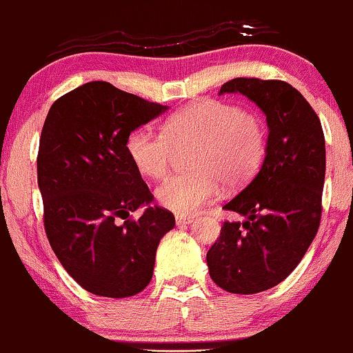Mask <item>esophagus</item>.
<instances>
[{
    "instance_id": "34e87169",
    "label": "esophagus",
    "mask_w": 353,
    "mask_h": 353,
    "mask_svg": "<svg viewBox=\"0 0 353 353\" xmlns=\"http://www.w3.org/2000/svg\"><path fill=\"white\" fill-rule=\"evenodd\" d=\"M175 221H176V225L191 224V223H193V217H190V216H176Z\"/></svg>"
}]
</instances>
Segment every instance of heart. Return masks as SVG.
Wrapping results in <instances>:
<instances>
[{
	"instance_id": "1",
	"label": "heart",
	"mask_w": 353,
	"mask_h": 353,
	"mask_svg": "<svg viewBox=\"0 0 353 353\" xmlns=\"http://www.w3.org/2000/svg\"><path fill=\"white\" fill-rule=\"evenodd\" d=\"M194 145L191 172L170 176L157 188L165 210L196 214L219 193L221 180L236 186L259 172L267 149V129L255 111L217 99H201L168 117L163 132L141 125L129 134L125 149L143 176L167 175L175 147Z\"/></svg>"
}]
</instances>
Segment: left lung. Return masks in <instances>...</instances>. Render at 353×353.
<instances>
[{
    "label": "left lung",
    "instance_id": "obj_1",
    "mask_svg": "<svg viewBox=\"0 0 353 353\" xmlns=\"http://www.w3.org/2000/svg\"><path fill=\"white\" fill-rule=\"evenodd\" d=\"M241 93L267 116L262 168L224 210L245 216L224 223L208 252L217 286L255 294L281 283L314 241L323 212L325 141L311 104L281 80L234 78L219 94Z\"/></svg>",
    "mask_w": 353,
    "mask_h": 353
}]
</instances>
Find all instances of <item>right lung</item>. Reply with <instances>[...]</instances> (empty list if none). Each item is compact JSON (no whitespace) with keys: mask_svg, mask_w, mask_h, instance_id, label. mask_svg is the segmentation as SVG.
<instances>
[{"mask_svg":"<svg viewBox=\"0 0 353 353\" xmlns=\"http://www.w3.org/2000/svg\"><path fill=\"white\" fill-rule=\"evenodd\" d=\"M167 110L90 81L57 99L43 123L37 183L47 239L68 275L98 296L141 293L160 239L175 228L172 212L150 204L154 196L125 149L134 129ZM141 205L143 216L129 220Z\"/></svg>","mask_w":353,"mask_h":353,"instance_id":"obj_1","label":"right lung"}]
</instances>
